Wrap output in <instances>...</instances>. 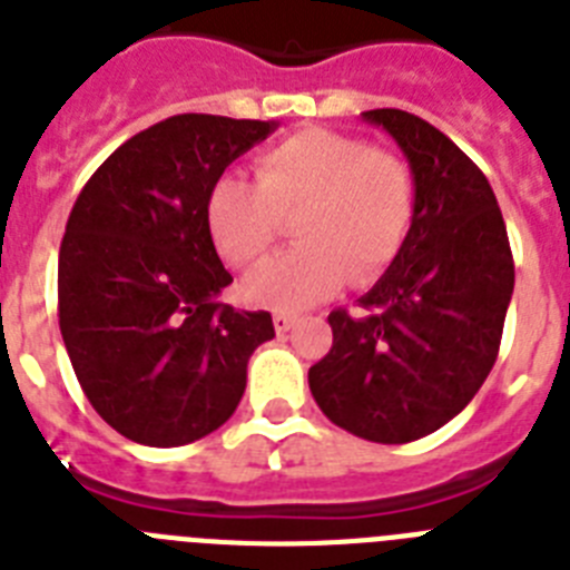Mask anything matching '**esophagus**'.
I'll list each match as a JSON object with an SVG mask.
<instances>
[{"label":"esophagus","mask_w":570,"mask_h":570,"mask_svg":"<svg viewBox=\"0 0 570 570\" xmlns=\"http://www.w3.org/2000/svg\"><path fill=\"white\" fill-rule=\"evenodd\" d=\"M272 324H275V333L284 335V333H289L292 326H295V315L275 313V315H272Z\"/></svg>","instance_id":"34e87169"}]
</instances>
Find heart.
I'll list each match as a JSON object with an SVG mask.
<instances>
[{"mask_svg":"<svg viewBox=\"0 0 570 570\" xmlns=\"http://www.w3.org/2000/svg\"><path fill=\"white\" fill-rule=\"evenodd\" d=\"M415 220V177L402 157L326 128H304L269 146L255 183L217 177L206 224L217 252L237 269L264 261L295 224L298 249L249 275L244 298L298 313L346 284L370 286L402 255Z\"/></svg>","mask_w":570,"mask_h":570,"instance_id":"obj_1","label":"heart"}]
</instances>
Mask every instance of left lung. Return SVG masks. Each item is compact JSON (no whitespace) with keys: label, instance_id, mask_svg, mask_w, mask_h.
Returning a JSON list of instances; mask_svg holds the SVG:
<instances>
[{"label":"left lung","instance_id":"8db88e82","mask_svg":"<svg viewBox=\"0 0 570 570\" xmlns=\"http://www.w3.org/2000/svg\"><path fill=\"white\" fill-rule=\"evenodd\" d=\"M399 142L415 177L402 255L361 298L367 315L330 313L333 346L309 367L318 407L346 433L415 442L462 413L502 341L513 255L488 177L415 114H361Z\"/></svg>","mask_w":570,"mask_h":570}]
</instances>
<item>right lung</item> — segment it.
I'll return each mask as SVG.
<instances>
[{
  "label": "right lung",
  "mask_w": 570,
  "mask_h": 570,
  "mask_svg": "<svg viewBox=\"0 0 570 570\" xmlns=\"http://www.w3.org/2000/svg\"><path fill=\"white\" fill-rule=\"evenodd\" d=\"M278 122L177 114L122 142L79 191L59 246V330L102 422L137 444L180 448L235 413L272 315L217 295L232 275L206 197Z\"/></svg>",
  "instance_id": "add662e5"
}]
</instances>
